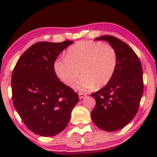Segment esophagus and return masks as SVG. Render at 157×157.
<instances>
[{
	"instance_id": "esophagus-1",
	"label": "esophagus",
	"mask_w": 157,
	"mask_h": 157,
	"mask_svg": "<svg viewBox=\"0 0 157 157\" xmlns=\"http://www.w3.org/2000/svg\"><path fill=\"white\" fill-rule=\"evenodd\" d=\"M86 96V94H83V93H81V92H80V93H78V96H79V98H80V99H81V98H84Z\"/></svg>"
}]
</instances>
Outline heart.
I'll return each mask as SVG.
<instances>
[{"instance_id":"b5f03b06","label":"heart","mask_w":157,"mask_h":157,"mask_svg":"<svg viewBox=\"0 0 157 157\" xmlns=\"http://www.w3.org/2000/svg\"><path fill=\"white\" fill-rule=\"evenodd\" d=\"M117 65V56L111 45L91 40H81L68 48L65 59L56 60L53 64L58 77L68 86H73L82 76L75 87L87 91L101 88L111 80Z\"/></svg>"}]
</instances>
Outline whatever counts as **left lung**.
I'll return each instance as SVG.
<instances>
[{"mask_svg":"<svg viewBox=\"0 0 157 157\" xmlns=\"http://www.w3.org/2000/svg\"><path fill=\"white\" fill-rule=\"evenodd\" d=\"M115 49L117 65L111 80L96 93V106L91 111L94 123L101 129L115 132L127 125L137 113L143 94V71L140 60L131 47L119 38L105 35Z\"/></svg>","mask_w":157,"mask_h":157,"instance_id":"obj_1","label":"left lung"}]
</instances>
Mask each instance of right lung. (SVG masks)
Listing matches in <instances>:
<instances>
[{"mask_svg": "<svg viewBox=\"0 0 157 157\" xmlns=\"http://www.w3.org/2000/svg\"><path fill=\"white\" fill-rule=\"evenodd\" d=\"M73 41L38 42L21 55L12 74L14 107L25 125L42 136L61 133L71 119L78 95L62 83L53 64Z\"/></svg>", "mask_w": 157, "mask_h": 157, "instance_id": "obj_1", "label": "right lung"}]
</instances>
